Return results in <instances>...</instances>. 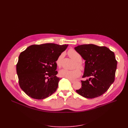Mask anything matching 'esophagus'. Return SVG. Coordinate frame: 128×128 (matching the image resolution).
<instances>
[{"mask_svg":"<svg viewBox=\"0 0 128 128\" xmlns=\"http://www.w3.org/2000/svg\"><path fill=\"white\" fill-rule=\"evenodd\" d=\"M70 82L72 83H74L75 82V81H74V80H70Z\"/></svg>","mask_w":128,"mask_h":128,"instance_id":"obj_1","label":"esophagus"}]
</instances>
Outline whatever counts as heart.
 Returning <instances> with one entry per match:
<instances>
[{
    "mask_svg": "<svg viewBox=\"0 0 128 128\" xmlns=\"http://www.w3.org/2000/svg\"><path fill=\"white\" fill-rule=\"evenodd\" d=\"M68 54L69 56L76 61L75 68H78L80 70L84 69V65L82 62V56L76 50L74 49H70L68 51ZM62 58V54H60L56 60V65L58 67L61 65V60ZM59 76L60 77L65 78L70 80H74L78 77L81 72L78 68H76L74 70H68L66 69H62L59 71Z\"/></svg>",
    "mask_w": 128,
    "mask_h": 128,
    "instance_id": "heart-1",
    "label": "heart"
}]
</instances>
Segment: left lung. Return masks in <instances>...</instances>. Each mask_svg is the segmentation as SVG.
Wrapping results in <instances>:
<instances>
[{
	"label": "left lung",
	"instance_id": "left-lung-1",
	"mask_svg": "<svg viewBox=\"0 0 128 128\" xmlns=\"http://www.w3.org/2000/svg\"><path fill=\"white\" fill-rule=\"evenodd\" d=\"M75 49L86 60L82 88L77 93L86 98L98 97L105 93L115 80L117 61L115 54L105 46L82 44Z\"/></svg>",
	"mask_w": 128,
	"mask_h": 128
}]
</instances>
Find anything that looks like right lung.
<instances>
[{
	"label": "right lung",
	"instance_id": "add662e5",
	"mask_svg": "<svg viewBox=\"0 0 128 128\" xmlns=\"http://www.w3.org/2000/svg\"><path fill=\"white\" fill-rule=\"evenodd\" d=\"M68 45L33 44L19 56L16 72L20 88L30 97L42 100L54 93L60 79L56 62Z\"/></svg>",
	"mask_w": 128,
	"mask_h": 128
}]
</instances>
